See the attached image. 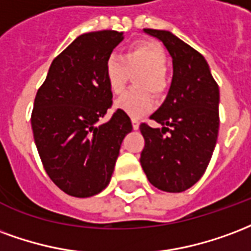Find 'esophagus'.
Returning <instances> with one entry per match:
<instances>
[{
	"mask_svg": "<svg viewBox=\"0 0 251 251\" xmlns=\"http://www.w3.org/2000/svg\"><path fill=\"white\" fill-rule=\"evenodd\" d=\"M139 126H140V122H139L138 119H132L133 129H139Z\"/></svg>",
	"mask_w": 251,
	"mask_h": 251,
	"instance_id": "obj_1",
	"label": "esophagus"
}]
</instances>
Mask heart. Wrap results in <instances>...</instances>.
Segmentation results:
<instances>
[{"label": "heart", "instance_id": "1", "mask_svg": "<svg viewBox=\"0 0 251 251\" xmlns=\"http://www.w3.org/2000/svg\"><path fill=\"white\" fill-rule=\"evenodd\" d=\"M167 53L162 45L152 41H138L124 52L123 56L112 54L105 63V77L109 89L113 93H122L127 85L129 75H135L136 87L143 89H131L116 100L115 107L131 118H140L153 107L151 95L160 96L167 87L166 69Z\"/></svg>", "mask_w": 251, "mask_h": 251}]
</instances>
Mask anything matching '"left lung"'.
Returning <instances> with one entry per match:
<instances>
[{
    "mask_svg": "<svg viewBox=\"0 0 251 251\" xmlns=\"http://www.w3.org/2000/svg\"><path fill=\"white\" fill-rule=\"evenodd\" d=\"M173 57V83L164 103L151 115L163 128L140 124L144 148L140 164L150 183L182 193L206 171L219 129V88L202 54L167 30L144 29Z\"/></svg>",
    "mask_w": 251,
    "mask_h": 251,
    "instance_id": "8db88e82",
    "label": "left lung"
}]
</instances>
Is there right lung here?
Masks as SVG:
<instances>
[{"label":"right lung","mask_w":251,"mask_h":251,"mask_svg":"<svg viewBox=\"0 0 251 251\" xmlns=\"http://www.w3.org/2000/svg\"><path fill=\"white\" fill-rule=\"evenodd\" d=\"M116 30L84 33L50 64L32 111L34 143L45 171L64 193L77 198L107 187L124 136L132 131L122 111L96 126L112 107L105 63L123 40Z\"/></svg>","instance_id":"obj_1"}]
</instances>
